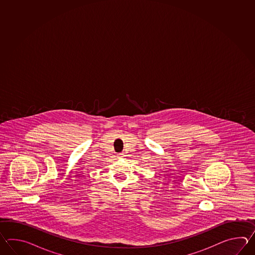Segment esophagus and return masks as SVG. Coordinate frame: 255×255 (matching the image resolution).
I'll use <instances>...</instances> for the list:
<instances>
[{"mask_svg":"<svg viewBox=\"0 0 255 255\" xmlns=\"http://www.w3.org/2000/svg\"><path fill=\"white\" fill-rule=\"evenodd\" d=\"M124 156H125V155H124L123 153H120V154H118V157H119V158H123Z\"/></svg>","mask_w":255,"mask_h":255,"instance_id":"obj_1","label":"esophagus"}]
</instances>
